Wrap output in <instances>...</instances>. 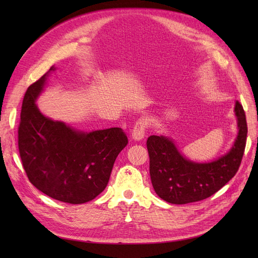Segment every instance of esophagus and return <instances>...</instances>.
Returning a JSON list of instances; mask_svg holds the SVG:
<instances>
[{
	"label": "esophagus",
	"mask_w": 258,
	"mask_h": 258,
	"mask_svg": "<svg viewBox=\"0 0 258 258\" xmlns=\"http://www.w3.org/2000/svg\"><path fill=\"white\" fill-rule=\"evenodd\" d=\"M147 120L144 118H140L136 123L134 130H132V138H134L136 141H140L145 137V131L147 128Z\"/></svg>",
	"instance_id": "1"
}]
</instances>
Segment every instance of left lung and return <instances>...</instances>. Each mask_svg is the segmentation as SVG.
Wrapping results in <instances>:
<instances>
[{"mask_svg":"<svg viewBox=\"0 0 258 258\" xmlns=\"http://www.w3.org/2000/svg\"><path fill=\"white\" fill-rule=\"evenodd\" d=\"M235 112L239 134L229 153L215 161L187 160L166 137L151 136L146 141L154 189L169 204L185 205L212 196L236 175L243 157L247 124L243 106L237 101Z\"/></svg>","mask_w":258,"mask_h":258,"instance_id":"8db88e82","label":"left lung"}]
</instances>
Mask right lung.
Returning a JSON list of instances; mask_svg holds the SVG:
<instances>
[{
    "instance_id": "add662e5",
    "label": "right lung",
    "mask_w": 258,
    "mask_h": 258,
    "mask_svg": "<svg viewBox=\"0 0 258 258\" xmlns=\"http://www.w3.org/2000/svg\"><path fill=\"white\" fill-rule=\"evenodd\" d=\"M46 77L44 74L31 84L22 100L18 127L22 167L29 181L47 196L68 204H85L104 190L128 138L121 128L85 134L45 117L35 100Z\"/></svg>"
}]
</instances>
